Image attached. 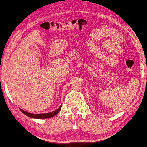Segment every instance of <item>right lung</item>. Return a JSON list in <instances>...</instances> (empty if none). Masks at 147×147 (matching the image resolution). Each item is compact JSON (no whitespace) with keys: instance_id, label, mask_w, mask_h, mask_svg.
<instances>
[{"instance_id":"add662e5","label":"right lung","mask_w":147,"mask_h":147,"mask_svg":"<svg viewBox=\"0 0 147 147\" xmlns=\"http://www.w3.org/2000/svg\"><path fill=\"white\" fill-rule=\"evenodd\" d=\"M61 105L60 106L57 110H55V111L51 112H49V113L40 114H34L29 113V112L24 111V110H22V109H20V110H21V111L23 112L24 114H25L26 116H29V117L34 118H39V119H40V118H48L53 117V116H54L55 115H56L57 114H58V112L60 111V110H61Z\"/></svg>"}]
</instances>
